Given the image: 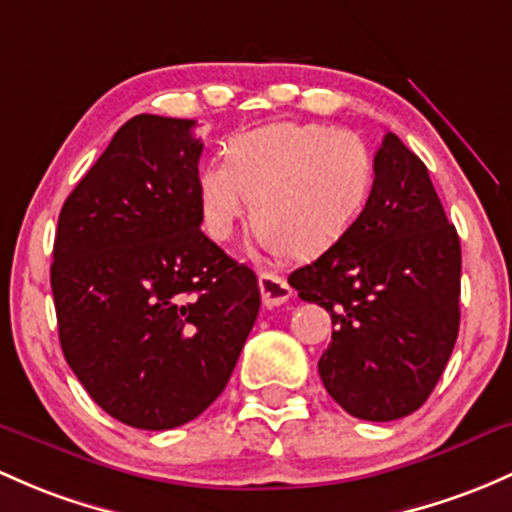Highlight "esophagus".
Segmentation results:
<instances>
[{
    "mask_svg": "<svg viewBox=\"0 0 512 512\" xmlns=\"http://www.w3.org/2000/svg\"><path fill=\"white\" fill-rule=\"evenodd\" d=\"M260 292L262 304L270 306V309L272 306H282L284 301L292 297V287L277 272H260Z\"/></svg>",
    "mask_w": 512,
    "mask_h": 512,
    "instance_id": "obj_1",
    "label": "esophagus"
}]
</instances>
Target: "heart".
<instances>
[{
    "label": "heart",
    "mask_w": 512,
    "mask_h": 512,
    "mask_svg": "<svg viewBox=\"0 0 512 512\" xmlns=\"http://www.w3.org/2000/svg\"><path fill=\"white\" fill-rule=\"evenodd\" d=\"M375 184V157L358 134L314 122H277L235 134L225 161L193 176L198 218L215 242L233 238L245 198L255 235L274 255L306 257L353 228Z\"/></svg>",
    "instance_id": "1"
}]
</instances>
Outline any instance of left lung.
<instances>
[{
    "mask_svg": "<svg viewBox=\"0 0 512 512\" xmlns=\"http://www.w3.org/2000/svg\"><path fill=\"white\" fill-rule=\"evenodd\" d=\"M289 284L331 314L319 375L343 410L392 422L427 402L459 336L461 245L427 166L397 134L375 154L353 228Z\"/></svg>",
    "mask_w": 512,
    "mask_h": 512,
    "instance_id": "1",
    "label": "left lung"
}]
</instances>
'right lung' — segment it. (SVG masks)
<instances>
[{"label": "right lung", "instance_id": "right-lung-1", "mask_svg": "<svg viewBox=\"0 0 512 512\" xmlns=\"http://www.w3.org/2000/svg\"><path fill=\"white\" fill-rule=\"evenodd\" d=\"M193 120L137 115L58 215L51 289L63 355L110 417L161 432L228 385L260 311L250 267L201 230Z\"/></svg>", "mask_w": 512, "mask_h": 512}]
</instances>
